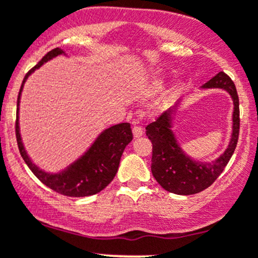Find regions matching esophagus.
Wrapping results in <instances>:
<instances>
[{
    "instance_id": "esophagus-1",
    "label": "esophagus",
    "mask_w": 258,
    "mask_h": 258,
    "mask_svg": "<svg viewBox=\"0 0 258 258\" xmlns=\"http://www.w3.org/2000/svg\"><path fill=\"white\" fill-rule=\"evenodd\" d=\"M132 132H134L135 137H140L142 136V134H144V128H142L140 124H135L134 128H132Z\"/></svg>"
}]
</instances>
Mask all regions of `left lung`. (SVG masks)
Returning a JSON list of instances; mask_svg holds the SVG:
<instances>
[{
    "mask_svg": "<svg viewBox=\"0 0 258 258\" xmlns=\"http://www.w3.org/2000/svg\"><path fill=\"white\" fill-rule=\"evenodd\" d=\"M203 88H223L233 98V132L228 149L219 159L203 164L187 157L170 130V112L160 114L146 126V136L152 142L151 171L165 190L179 196H190L211 186L231 160L239 136V99L233 81L224 72L207 82Z\"/></svg>",
    "mask_w": 258,
    "mask_h": 258,
    "instance_id": "1",
    "label": "left lung"
}]
</instances>
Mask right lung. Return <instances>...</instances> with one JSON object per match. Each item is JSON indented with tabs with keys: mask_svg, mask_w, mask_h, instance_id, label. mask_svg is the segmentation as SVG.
Returning a JSON list of instances; mask_svg holds the SVG:
<instances>
[{
	"mask_svg": "<svg viewBox=\"0 0 258 258\" xmlns=\"http://www.w3.org/2000/svg\"><path fill=\"white\" fill-rule=\"evenodd\" d=\"M61 50L59 47L50 50L34 68L30 69L22 81L21 88H20L19 97H17V113L16 122H15V132H16L17 146H19L20 154L22 159L27 164L35 176L40 180L44 185L50 187L54 191L59 192L61 196L72 197V198H79V197H88L97 194L101 190H103L109 182L113 180L117 170L119 166V160H121L123 150L127 145L134 139L132 135L131 124L130 123H119L116 126L109 127L108 130L103 132L101 136L97 139L93 146L91 147L88 152L84 155L82 159L74 162L71 167L62 171L61 174H46L37 169L25 152L22 146L21 137L19 132V101L20 94H21L22 86H24L25 79L27 78L30 73L42 66L46 60L51 59L52 56L57 54H61Z\"/></svg>",
	"mask_w": 258,
	"mask_h": 258,
	"instance_id": "add662e5",
	"label": "right lung"
}]
</instances>
